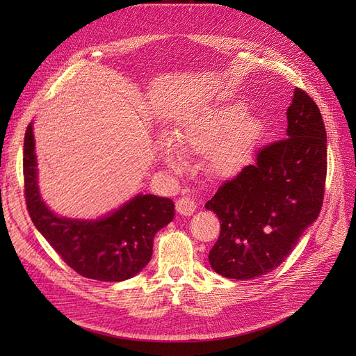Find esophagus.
Returning <instances> with one entry per match:
<instances>
[{
	"instance_id": "1",
	"label": "esophagus",
	"mask_w": 356,
	"mask_h": 356,
	"mask_svg": "<svg viewBox=\"0 0 356 356\" xmlns=\"http://www.w3.org/2000/svg\"><path fill=\"white\" fill-rule=\"evenodd\" d=\"M175 207H177L178 213L184 215V217H190V215L195 213L197 204H196V202L193 200V199H190V197L184 196V197H181V199H178V200H177Z\"/></svg>"
}]
</instances>
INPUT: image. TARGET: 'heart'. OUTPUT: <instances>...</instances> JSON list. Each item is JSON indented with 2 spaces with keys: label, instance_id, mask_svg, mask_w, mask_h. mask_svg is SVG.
Here are the masks:
<instances>
[{
  "label": "heart",
  "instance_id": "b5f03b06",
  "mask_svg": "<svg viewBox=\"0 0 356 356\" xmlns=\"http://www.w3.org/2000/svg\"><path fill=\"white\" fill-rule=\"evenodd\" d=\"M246 105L234 102L187 117L177 131L175 145L163 143L161 159L170 170H181L183 156L207 154L209 170L232 178L250 163L263 132L260 118L245 115Z\"/></svg>",
  "mask_w": 356,
  "mask_h": 356
}]
</instances>
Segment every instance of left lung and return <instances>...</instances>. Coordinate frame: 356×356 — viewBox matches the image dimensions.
<instances>
[{
    "instance_id": "8db88e82",
    "label": "left lung",
    "mask_w": 356,
    "mask_h": 356,
    "mask_svg": "<svg viewBox=\"0 0 356 356\" xmlns=\"http://www.w3.org/2000/svg\"><path fill=\"white\" fill-rule=\"evenodd\" d=\"M286 120V138L263 148L255 165L204 204L221 222L208 258L224 277L248 281L275 270L319 217L327 175L321 111L306 92L294 89Z\"/></svg>"
}]
</instances>
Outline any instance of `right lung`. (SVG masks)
Here are the masks:
<instances>
[{
	"label": "right lung",
	"mask_w": 356,
	"mask_h": 356,
	"mask_svg": "<svg viewBox=\"0 0 356 356\" xmlns=\"http://www.w3.org/2000/svg\"><path fill=\"white\" fill-rule=\"evenodd\" d=\"M37 166L31 123L24 143L26 207L37 230L62 260L79 275L102 282H122L141 272L153 255L156 233L175 217L174 202L139 193L98 218L62 217L41 197Z\"/></svg>",
	"instance_id": "right-lung-1"
}]
</instances>
